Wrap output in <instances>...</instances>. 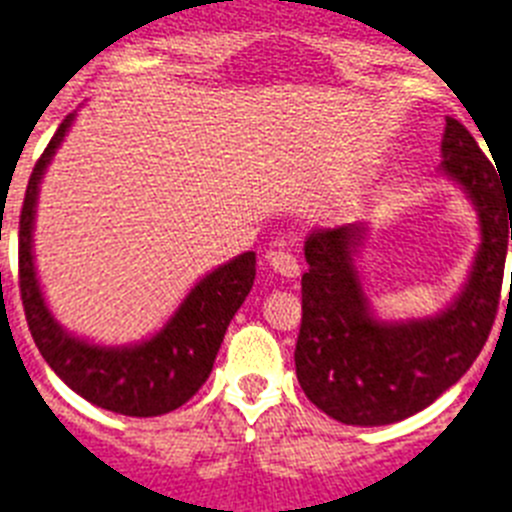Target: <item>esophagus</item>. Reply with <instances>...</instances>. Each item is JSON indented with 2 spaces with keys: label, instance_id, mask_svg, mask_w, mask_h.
<instances>
[{
  "label": "esophagus",
  "instance_id": "obj_1",
  "mask_svg": "<svg viewBox=\"0 0 512 512\" xmlns=\"http://www.w3.org/2000/svg\"><path fill=\"white\" fill-rule=\"evenodd\" d=\"M268 263H270V268L286 278H294L299 273L297 257H294L292 252H286V249H270Z\"/></svg>",
  "mask_w": 512,
  "mask_h": 512
}]
</instances>
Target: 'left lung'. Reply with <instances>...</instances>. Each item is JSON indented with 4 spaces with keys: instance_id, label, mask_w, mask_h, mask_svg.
I'll return each mask as SVG.
<instances>
[{
    "instance_id": "1",
    "label": "left lung",
    "mask_w": 512,
    "mask_h": 512,
    "mask_svg": "<svg viewBox=\"0 0 512 512\" xmlns=\"http://www.w3.org/2000/svg\"><path fill=\"white\" fill-rule=\"evenodd\" d=\"M442 155V170L463 186L481 223L471 278L442 315L376 321L355 268L365 226L318 228L307 236L294 365L307 400L347 426H386L429 407L458 384L492 331L512 239V194L455 118H447Z\"/></svg>"
}]
</instances>
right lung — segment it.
<instances>
[{
	"instance_id": "add662e5",
	"label": "right lung",
	"mask_w": 512,
	"mask_h": 512,
	"mask_svg": "<svg viewBox=\"0 0 512 512\" xmlns=\"http://www.w3.org/2000/svg\"><path fill=\"white\" fill-rule=\"evenodd\" d=\"M73 118L76 112L62 120L36 162L20 210L18 270L28 328L49 368L91 405L134 418L170 413L189 402L213 371L228 323L255 284V252H244L207 273L181 302L176 315L147 342L134 347H97L70 336L54 321L41 297L33 268L31 231L41 176Z\"/></svg>"
}]
</instances>
